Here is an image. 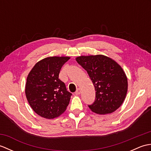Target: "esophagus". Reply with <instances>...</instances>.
Returning <instances> with one entry per match:
<instances>
[{"label": "esophagus", "instance_id": "obj_1", "mask_svg": "<svg viewBox=\"0 0 151 151\" xmlns=\"http://www.w3.org/2000/svg\"><path fill=\"white\" fill-rule=\"evenodd\" d=\"M81 89H78L77 90H76V91H75V94L76 95H80L81 94Z\"/></svg>", "mask_w": 151, "mask_h": 151}]
</instances>
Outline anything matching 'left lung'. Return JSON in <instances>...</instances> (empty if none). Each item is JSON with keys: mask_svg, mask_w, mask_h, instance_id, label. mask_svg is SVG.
Returning <instances> with one entry per match:
<instances>
[{"mask_svg": "<svg viewBox=\"0 0 151 151\" xmlns=\"http://www.w3.org/2000/svg\"><path fill=\"white\" fill-rule=\"evenodd\" d=\"M76 62L89 75L94 85L96 98L89 108L95 114L113 113L124 101L128 90L126 74L121 66L106 56H81Z\"/></svg>", "mask_w": 151, "mask_h": 151, "instance_id": "1", "label": "left lung"}]
</instances>
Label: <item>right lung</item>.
Instances as JSON below:
<instances>
[{"label": "right lung", "instance_id": "right-lung-1", "mask_svg": "<svg viewBox=\"0 0 151 151\" xmlns=\"http://www.w3.org/2000/svg\"><path fill=\"white\" fill-rule=\"evenodd\" d=\"M69 56L47 57L37 62L27 78L25 94L32 110L45 119L58 117L66 110L72 94L59 79Z\"/></svg>", "mask_w": 151, "mask_h": 151}]
</instances>
